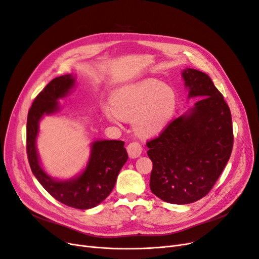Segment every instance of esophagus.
I'll return each instance as SVG.
<instances>
[{
  "mask_svg": "<svg viewBox=\"0 0 259 259\" xmlns=\"http://www.w3.org/2000/svg\"><path fill=\"white\" fill-rule=\"evenodd\" d=\"M126 150H127V153H128V156L131 158H138L142 153V148L138 142L130 143L127 148H126Z\"/></svg>",
  "mask_w": 259,
  "mask_h": 259,
  "instance_id": "34e87169",
  "label": "esophagus"
}]
</instances>
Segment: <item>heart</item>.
Returning a JSON list of instances; mask_svg holds the SVG:
<instances>
[{
  "instance_id": "heart-1",
  "label": "heart",
  "mask_w": 259,
  "mask_h": 259,
  "mask_svg": "<svg viewBox=\"0 0 259 259\" xmlns=\"http://www.w3.org/2000/svg\"><path fill=\"white\" fill-rule=\"evenodd\" d=\"M179 105L175 89L163 82L147 78L117 88L110 97L111 108H103L104 118L118 123L131 121L140 138L158 136L172 121Z\"/></svg>"
}]
</instances>
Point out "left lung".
<instances>
[{"label": "left lung", "instance_id": "1", "mask_svg": "<svg viewBox=\"0 0 259 259\" xmlns=\"http://www.w3.org/2000/svg\"><path fill=\"white\" fill-rule=\"evenodd\" d=\"M182 76L188 99L201 100L147 143L153 162L152 192L180 205L210 191L231 157L234 141L231 110L210 77L191 68L183 70Z\"/></svg>", "mask_w": 259, "mask_h": 259}]
</instances>
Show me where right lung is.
Masks as SVG:
<instances>
[{"label": "right lung", "instance_id": "add662e5", "mask_svg": "<svg viewBox=\"0 0 259 259\" xmlns=\"http://www.w3.org/2000/svg\"><path fill=\"white\" fill-rule=\"evenodd\" d=\"M73 74L52 79L35 99L27 116L26 150L30 169L38 182L54 199L77 209L94 208L112 191L118 174L128 156L121 140H96L90 144V156L85 169L76 177L60 180L42 168L37 150L39 123L45 116L59 111V99L66 98L75 87Z\"/></svg>", "mask_w": 259, "mask_h": 259}]
</instances>
